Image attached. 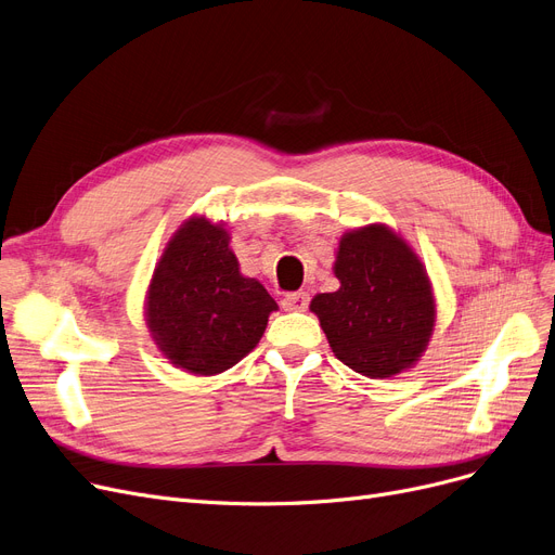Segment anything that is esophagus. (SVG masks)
Instances as JSON below:
<instances>
[{
  "mask_svg": "<svg viewBox=\"0 0 555 555\" xmlns=\"http://www.w3.org/2000/svg\"><path fill=\"white\" fill-rule=\"evenodd\" d=\"M308 301H310L308 293H293V295L283 297L281 306H283V310H306Z\"/></svg>",
  "mask_w": 555,
  "mask_h": 555,
  "instance_id": "esophagus-1",
  "label": "esophagus"
}]
</instances>
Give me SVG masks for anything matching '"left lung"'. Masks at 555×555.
I'll return each instance as SVG.
<instances>
[{"label": "left lung", "mask_w": 555, "mask_h": 555, "mask_svg": "<svg viewBox=\"0 0 555 555\" xmlns=\"http://www.w3.org/2000/svg\"><path fill=\"white\" fill-rule=\"evenodd\" d=\"M335 293L315 295L310 310L337 360L370 378L411 370L436 328V295L424 262L385 224L347 231L335 249Z\"/></svg>", "instance_id": "8db88e82"}]
</instances>
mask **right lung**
Instances as JSON below:
<instances>
[{"instance_id":"right-lung-1","label":"right lung","mask_w":555,"mask_h":555,"mask_svg":"<svg viewBox=\"0 0 555 555\" xmlns=\"http://www.w3.org/2000/svg\"><path fill=\"white\" fill-rule=\"evenodd\" d=\"M276 301L240 272L222 222L192 215L167 240L156 262L144 320L167 363L215 376L240 363L268 326Z\"/></svg>"}]
</instances>
